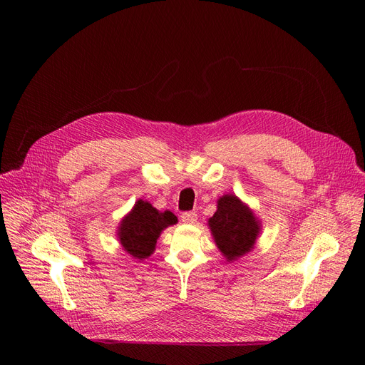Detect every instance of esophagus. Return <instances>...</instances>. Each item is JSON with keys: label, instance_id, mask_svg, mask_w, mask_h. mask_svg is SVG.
Instances as JSON below:
<instances>
[{"label": "esophagus", "instance_id": "esophagus-1", "mask_svg": "<svg viewBox=\"0 0 365 365\" xmlns=\"http://www.w3.org/2000/svg\"><path fill=\"white\" fill-rule=\"evenodd\" d=\"M180 219H182L183 223L192 225V223L197 222V213H195V212H185V213H182Z\"/></svg>", "mask_w": 365, "mask_h": 365}]
</instances>
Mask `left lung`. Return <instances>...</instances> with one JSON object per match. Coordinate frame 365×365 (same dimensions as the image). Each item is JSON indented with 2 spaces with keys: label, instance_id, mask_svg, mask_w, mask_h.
Listing matches in <instances>:
<instances>
[{
  "label": "left lung",
  "instance_id": "1",
  "mask_svg": "<svg viewBox=\"0 0 365 365\" xmlns=\"http://www.w3.org/2000/svg\"><path fill=\"white\" fill-rule=\"evenodd\" d=\"M219 252L227 262H235L250 253L262 232V220L235 194L217 200L216 213L207 220Z\"/></svg>",
  "mask_w": 365,
  "mask_h": 365
}]
</instances>
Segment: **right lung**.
I'll list each match as a JSON object with an SVG mask.
<instances>
[{
    "mask_svg": "<svg viewBox=\"0 0 365 365\" xmlns=\"http://www.w3.org/2000/svg\"><path fill=\"white\" fill-rule=\"evenodd\" d=\"M178 223L170 210L160 212L149 201L138 200L117 226L123 250L136 260H145L155 252L157 240L165 227Z\"/></svg>",
    "mask_w": 365,
    "mask_h": 365,
    "instance_id": "right-lung-1",
    "label": "right lung"
}]
</instances>
